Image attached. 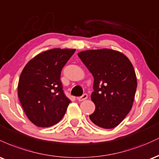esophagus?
<instances>
[{"label": "esophagus", "instance_id": "esophagus-1", "mask_svg": "<svg viewBox=\"0 0 159 159\" xmlns=\"http://www.w3.org/2000/svg\"><path fill=\"white\" fill-rule=\"evenodd\" d=\"M87 93H84V94H83L81 96H80V97H78V100L79 102H81V101H84V100H85V99H87Z\"/></svg>", "mask_w": 159, "mask_h": 159}]
</instances>
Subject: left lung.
Wrapping results in <instances>:
<instances>
[{
    "instance_id": "left-lung-1",
    "label": "left lung",
    "mask_w": 159,
    "mask_h": 159,
    "mask_svg": "<svg viewBox=\"0 0 159 159\" xmlns=\"http://www.w3.org/2000/svg\"><path fill=\"white\" fill-rule=\"evenodd\" d=\"M78 57L94 78L90 119L103 129L117 126L132 109L137 89L134 67L123 53L111 49L87 50Z\"/></svg>"
}]
</instances>
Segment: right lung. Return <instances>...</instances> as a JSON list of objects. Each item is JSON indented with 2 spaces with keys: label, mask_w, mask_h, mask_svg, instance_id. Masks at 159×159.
Listing matches in <instances>:
<instances>
[{
  "label": "right lung",
  "mask_w": 159,
  "mask_h": 159,
  "mask_svg": "<svg viewBox=\"0 0 159 159\" xmlns=\"http://www.w3.org/2000/svg\"><path fill=\"white\" fill-rule=\"evenodd\" d=\"M75 49L53 48L34 57L20 75L18 96L29 120L39 127L55 125L71 102L63 90L61 73Z\"/></svg>",
  "instance_id": "1"
}]
</instances>
